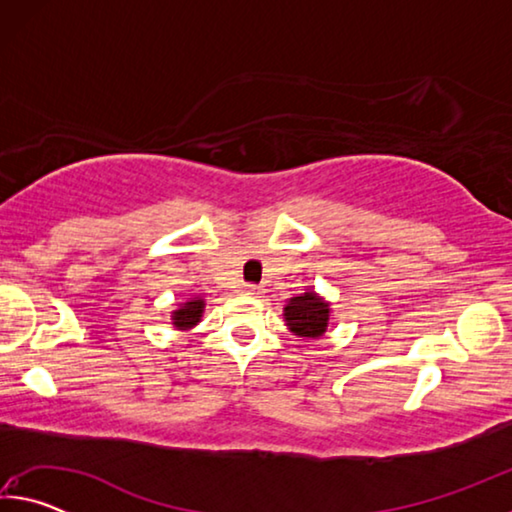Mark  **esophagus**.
I'll list each match as a JSON object with an SVG mask.
<instances>
[{
  "label": "esophagus",
  "instance_id": "1",
  "mask_svg": "<svg viewBox=\"0 0 512 512\" xmlns=\"http://www.w3.org/2000/svg\"><path fill=\"white\" fill-rule=\"evenodd\" d=\"M244 293L246 296H259V287H255V284H246Z\"/></svg>",
  "mask_w": 512,
  "mask_h": 512
}]
</instances>
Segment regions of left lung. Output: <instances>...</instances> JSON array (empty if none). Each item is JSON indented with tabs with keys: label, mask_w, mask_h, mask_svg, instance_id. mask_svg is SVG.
Instances as JSON below:
<instances>
[{
	"label": "left lung",
	"mask_w": 512,
	"mask_h": 512,
	"mask_svg": "<svg viewBox=\"0 0 512 512\" xmlns=\"http://www.w3.org/2000/svg\"><path fill=\"white\" fill-rule=\"evenodd\" d=\"M329 314H332L329 302L320 298L316 291L300 293L284 307V320L300 339H320L327 332Z\"/></svg>",
	"instance_id": "left-lung-1"
}]
</instances>
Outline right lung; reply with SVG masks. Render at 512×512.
Here are the masks:
<instances>
[{
    "label": "right lung",
    "mask_w": 512,
    "mask_h": 512,
    "mask_svg": "<svg viewBox=\"0 0 512 512\" xmlns=\"http://www.w3.org/2000/svg\"><path fill=\"white\" fill-rule=\"evenodd\" d=\"M203 309H205V300L203 298H192V300L183 302V305H180L171 314L173 327H176V329H192L194 325L201 323Z\"/></svg>",
    "instance_id": "right-lung-1"
}]
</instances>
